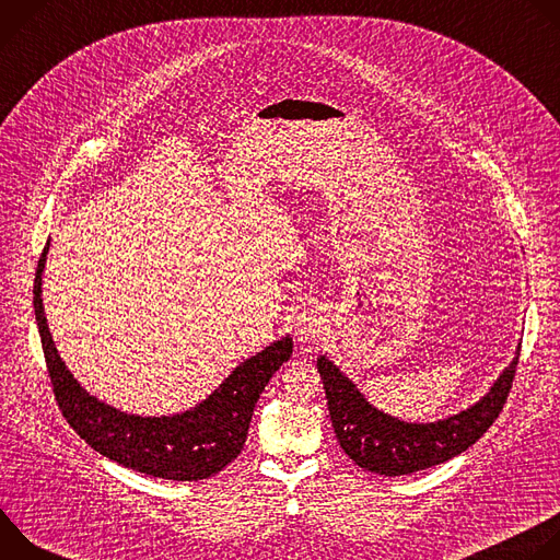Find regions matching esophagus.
Here are the masks:
<instances>
[{"instance_id":"1","label":"esophagus","mask_w":560,"mask_h":560,"mask_svg":"<svg viewBox=\"0 0 560 560\" xmlns=\"http://www.w3.org/2000/svg\"><path fill=\"white\" fill-rule=\"evenodd\" d=\"M326 330H328V316L322 310H307L296 318L294 337H296V343L310 346L322 339Z\"/></svg>"}]
</instances>
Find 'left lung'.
Masks as SVG:
<instances>
[{"instance_id": "left-lung-1", "label": "left lung", "mask_w": 560, "mask_h": 560, "mask_svg": "<svg viewBox=\"0 0 560 560\" xmlns=\"http://www.w3.org/2000/svg\"><path fill=\"white\" fill-rule=\"evenodd\" d=\"M518 352L521 346L476 404L430 423L404 421L372 406L359 385L328 354L316 357V370L324 378L330 421L343 452L368 471L401 476L463 454L490 430L505 406Z\"/></svg>"}]
</instances>
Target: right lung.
Returning a JSON list of instances; mask_svg holds the SVG:
<instances>
[{"instance_id":"1","label":"right lung","mask_w":560,"mask_h":560,"mask_svg":"<svg viewBox=\"0 0 560 560\" xmlns=\"http://www.w3.org/2000/svg\"><path fill=\"white\" fill-rule=\"evenodd\" d=\"M48 248L50 242L37 264L33 305L50 383L72 430L106 458L166 481H201L232 463L246 443L264 387L292 357V337L238 363L195 408L162 417L117 410L84 389L57 352L42 299Z\"/></svg>"}]
</instances>
